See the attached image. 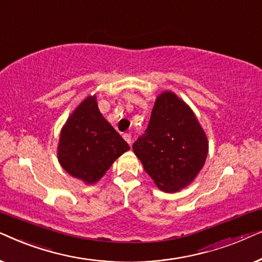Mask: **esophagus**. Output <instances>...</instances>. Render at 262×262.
Returning <instances> with one entry per match:
<instances>
[{
	"label": "esophagus",
	"instance_id": "obj_1",
	"mask_svg": "<svg viewBox=\"0 0 262 262\" xmlns=\"http://www.w3.org/2000/svg\"><path fill=\"white\" fill-rule=\"evenodd\" d=\"M123 138L128 143V144H131V135L130 134H124Z\"/></svg>",
	"mask_w": 262,
	"mask_h": 262
}]
</instances>
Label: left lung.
<instances>
[{"label":"left lung","mask_w":262,"mask_h":262,"mask_svg":"<svg viewBox=\"0 0 262 262\" xmlns=\"http://www.w3.org/2000/svg\"><path fill=\"white\" fill-rule=\"evenodd\" d=\"M132 149L157 187L177 192L191 184L202 169L209 144L191 108L173 93L164 92Z\"/></svg>","instance_id":"1"}]
</instances>
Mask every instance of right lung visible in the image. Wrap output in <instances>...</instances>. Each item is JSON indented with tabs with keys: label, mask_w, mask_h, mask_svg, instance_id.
I'll list each match as a JSON object with an SVG mask.
<instances>
[{
	"label": "right lung",
	"mask_w": 262,
	"mask_h": 262,
	"mask_svg": "<svg viewBox=\"0 0 262 262\" xmlns=\"http://www.w3.org/2000/svg\"><path fill=\"white\" fill-rule=\"evenodd\" d=\"M130 149L89 96L71 114L60 134L58 160L71 177L94 184Z\"/></svg>",
	"instance_id": "obj_1"
}]
</instances>
